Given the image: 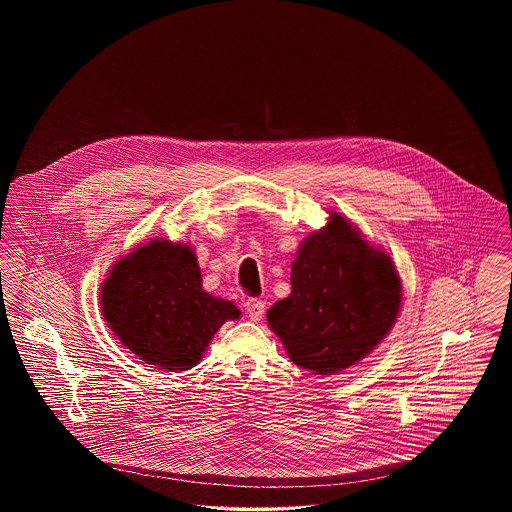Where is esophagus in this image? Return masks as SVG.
Returning <instances> with one entry per match:
<instances>
[{
    "label": "esophagus",
    "mask_w": 512,
    "mask_h": 512,
    "mask_svg": "<svg viewBox=\"0 0 512 512\" xmlns=\"http://www.w3.org/2000/svg\"><path fill=\"white\" fill-rule=\"evenodd\" d=\"M265 309H267V305H265V301H261V299L251 297V299L245 301L247 317L251 318L253 322H259L261 318L265 317Z\"/></svg>",
    "instance_id": "1"
}]
</instances>
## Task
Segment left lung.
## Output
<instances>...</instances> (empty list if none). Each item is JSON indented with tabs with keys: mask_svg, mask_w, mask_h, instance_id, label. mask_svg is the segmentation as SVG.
<instances>
[{
	"mask_svg": "<svg viewBox=\"0 0 512 512\" xmlns=\"http://www.w3.org/2000/svg\"><path fill=\"white\" fill-rule=\"evenodd\" d=\"M399 305L401 280L390 257L332 213L299 247L292 293L268 309L267 320L295 365L334 374L386 338Z\"/></svg>",
	"mask_w": 512,
	"mask_h": 512,
	"instance_id": "1",
	"label": "left lung"
}]
</instances>
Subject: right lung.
Wrapping results in <instances>:
<instances>
[{"label": "right lung", "instance_id": "add662e5", "mask_svg": "<svg viewBox=\"0 0 512 512\" xmlns=\"http://www.w3.org/2000/svg\"><path fill=\"white\" fill-rule=\"evenodd\" d=\"M101 311L115 336L147 365L171 372L197 365L234 303L201 288L190 245L153 240L111 268L101 286Z\"/></svg>", "mask_w": 512, "mask_h": 512}]
</instances>
